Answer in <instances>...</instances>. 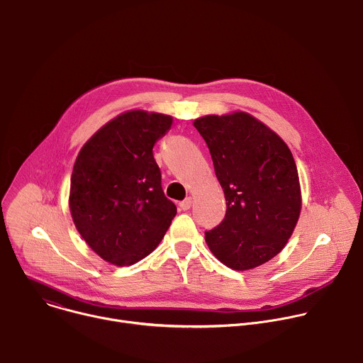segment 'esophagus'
<instances>
[{
  "label": "esophagus",
  "mask_w": 363,
  "mask_h": 363,
  "mask_svg": "<svg viewBox=\"0 0 363 363\" xmlns=\"http://www.w3.org/2000/svg\"><path fill=\"white\" fill-rule=\"evenodd\" d=\"M191 205H192V196H186L182 202H179L181 210H184V211L189 210V208H191Z\"/></svg>",
  "instance_id": "1"
}]
</instances>
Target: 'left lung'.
Masks as SVG:
<instances>
[{"label":"left lung","instance_id":"obj_1","mask_svg":"<svg viewBox=\"0 0 363 363\" xmlns=\"http://www.w3.org/2000/svg\"><path fill=\"white\" fill-rule=\"evenodd\" d=\"M206 142L227 201L223 223L205 233L213 254L238 272L262 266L287 244L301 192L286 142L245 112L194 121Z\"/></svg>","mask_w":363,"mask_h":363}]
</instances>
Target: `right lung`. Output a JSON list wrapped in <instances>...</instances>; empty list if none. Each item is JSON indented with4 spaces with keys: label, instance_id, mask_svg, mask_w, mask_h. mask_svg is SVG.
Here are the masks:
<instances>
[{
    "label": "right lung",
    "instance_id": "obj_1",
    "mask_svg": "<svg viewBox=\"0 0 363 363\" xmlns=\"http://www.w3.org/2000/svg\"><path fill=\"white\" fill-rule=\"evenodd\" d=\"M171 125L168 115L129 111L101 126L77 155L70 179L72 218L89 247L111 264L140 262L177 216L152 153Z\"/></svg>",
    "mask_w": 363,
    "mask_h": 363
}]
</instances>
